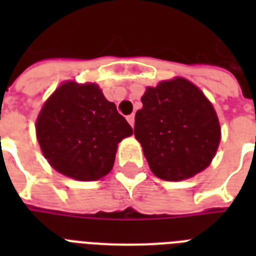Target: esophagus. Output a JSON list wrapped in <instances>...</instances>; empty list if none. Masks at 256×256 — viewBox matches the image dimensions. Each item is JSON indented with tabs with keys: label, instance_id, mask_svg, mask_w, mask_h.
<instances>
[{
	"label": "esophagus",
	"instance_id": "obj_1",
	"mask_svg": "<svg viewBox=\"0 0 256 256\" xmlns=\"http://www.w3.org/2000/svg\"><path fill=\"white\" fill-rule=\"evenodd\" d=\"M126 120H128V122L132 124V126H134V122H136V116H134V114H130V116H126Z\"/></svg>",
	"mask_w": 256,
	"mask_h": 256
}]
</instances>
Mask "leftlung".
I'll list each match as a JSON object with an SVG mask.
<instances>
[{
    "label": "left lung",
    "mask_w": 256,
    "mask_h": 256,
    "mask_svg": "<svg viewBox=\"0 0 256 256\" xmlns=\"http://www.w3.org/2000/svg\"><path fill=\"white\" fill-rule=\"evenodd\" d=\"M136 114L134 136L158 178L182 180L210 164L220 140L212 104L184 78L148 88Z\"/></svg>",
    "instance_id": "obj_1"
}]
</instances>
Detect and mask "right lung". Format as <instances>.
<instances>
[{"label": "right lung", "instance_id": "obj_1", "mask_svg": "<svg viewBox=\"0 0 256 256\" xmlns=\"http://www.w3.org/2000/svg\"><path fill=\"white\" fill-rule=\"evenodd\" d=\"M37 140L49 164L78 180H96L112 168L116 146L132 128L96 84L66 82L46 100Z\"/></svg>", "mask_w": 256, "mask_h": 256}]
</instances>
